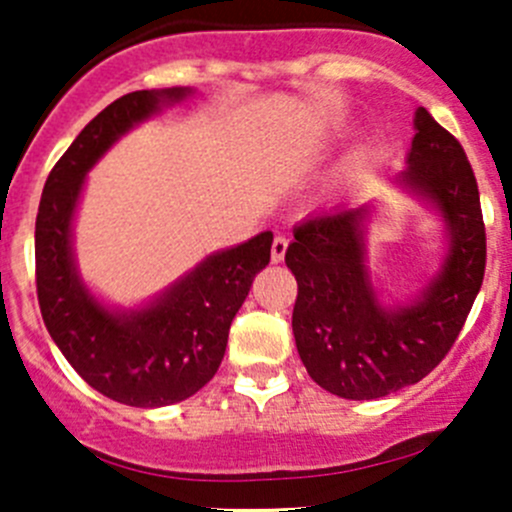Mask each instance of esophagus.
I'll use <instances>...</instances> for the list:
<instances>
[{
    "label": "esophagus",
    "instance_id": "1",
    "mask_svg": "<svg viewBox=\"0 0 512 512\" xmlns=\"http://www.w3.org/2000/svg\"><path fill=\"white\" fill-rule=\"evenodd\" d=\"M287 245H289V240H287L285 235H277L275 240H272V252H270V255H272V262H275V265H277V262L285 260Z\"/></svg>",
    "mask_w": 512,
    "mask_h": 512
}]
</instances>
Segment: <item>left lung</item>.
I'll return each instance as SVG.
<instances>
[{
    "mask_svg": "<svg viewBox=\"0 0 512 512\" xmlns=\"http://www.w3.org/2000/svg\"><path fill=\"white\" fill-rule=\"evenodd\" d=\"M399 188L428 205L446 232L436 275L409 302L384 304L369 270L374 205H344L294 227L285 262L297 280L292 332L307 374L329 394L369 401L416 384L448 354L485 272L476 175L461 143L416 108Z\"/></svg>",
    "mask_w": 512,
    "mask_h": 512,
    "instance_id": "obj_1",
    "label": "left lung"
}]
</instances>
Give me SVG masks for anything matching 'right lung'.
I'll return each instance as SVG.
<instances>
[{
    "label": "right lung",
    "instance_id": "add662e5",
    "mask_svg": "<svg viewBox=\"0 0 512 512\" xmlns=\"http://www.w3.org/2000/svg\"><path fill=\"white\" fill-rule=\"evenodd\" d=\"M188 96V86L133 91L103 108L54 165L36 215V294L51 339L98 394L138 409L178 404L213 379L232 319L270 262L267 230L213 252L131 309L101 302L81 277L74 218L86 175L118 138Z\"/></svg>",
    "mask_w": 512,
    "mask_h": 512
}]
</instances>
